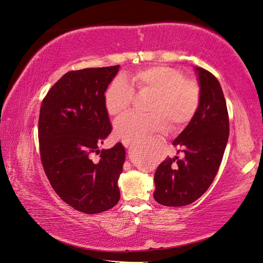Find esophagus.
<instances>
[{
  "instance_id": "34e87169",
  "label": "esophagus",
  "mask_w": 263,
  "mask_h": 263,
  "mask_svg": "<svg viewBox=\"0 0 263 263\" xmlns=\"http://www.w3.org/2000/svg\"><path fill=\"white\" fill-rule=\"evenodd\" d=\"M123 144H124V147H128L130 146V142H127V141H125V140H123Z\"/></svg>"
}]
</instances>
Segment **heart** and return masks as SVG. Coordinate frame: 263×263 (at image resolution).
<instances>
[{
    "label": "heart",
    "instance_id": "obj_1",
    "mask_svg": "<svg viewBox=\"0 0 263 263\" xmlns=\"http://www.w3.org/2000/svg\"><path fill=\"white\" fill-rule=\"evenodd\" d=\"M126 81L138 92L154 93L147 108L150 114H131L116 124V135L127 142L163 132L168 124L172 128L185 125L199 108L200 88L197 81L183 78L182 71L172 66H148L128 74ZM127 83L116 78L104 95L105 108L115 120L124 116L131 107L135 93Z\"/></svg>",
    "mask_w": 263,
    "mask_h": 263
}]
</instances>
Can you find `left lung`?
<instances>
[{
	"label": "left lung",
	"mask_w": 263,
	"mask_h": 263,
	"mask_svg": "<svg viewBox=\"0 0 263 263\" xmlns=\"http://www.w3.org/2000/svg\"><path fill=\"white\" fill-rule=\"evenodd\" d=\"M200 86L197 113L173 144L184 158H166L155 173L154 198L167 206L194 202L214 182L230 135L224 92L217 78L195 66Z\"/></svg>",
	"instance_id": "8db88e82"
}]
</instances>
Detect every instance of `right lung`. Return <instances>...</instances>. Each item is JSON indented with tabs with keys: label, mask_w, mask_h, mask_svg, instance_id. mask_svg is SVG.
I'll list each match as a JSON object with an SVG mask.
<instances>
[{
	"label": "right lung",
	"mask_w": 263,
	"mask_h": 263,
	"mask_svg": "<svg viewBox=\"0 0 263 263\" xmlns=\"http://www.w3.org/2000/svg\"><path fill=\"white\" fill-rule=\"evenodd\" d=\"M120 65L65 73L41 106V160L54 191L72 208L99 214L119 202L117 181L125 161L122 143L99 150L111 132L104 95ZM100 155L93 162L92 155Z\"/></svg>",
	"instance_id": "1"
}]
</instances>
